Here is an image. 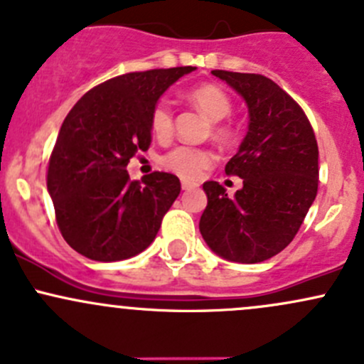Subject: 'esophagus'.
Masks as SVG:
<instances>
[{"label":"esophagus","instance_id":"34e87169","mask_svg":"<svg viewBox=\"0 0 364 364\" xmlns=\"http://www.w3.org/2000/svg\"><path fill=\"white\" fill-rule=\"evenodd\" d=\"M194 187H198V183L189 182V181H182V189L183 191H191V189H194Z\"/></svg>","mask_w":364,"mask_h":364}]
</instances>
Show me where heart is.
I'll use <instances>...</instances> for the list:
<instances>
[{"label": "heart", "instance_id": "1", "mask_svg": "<svg viewBox=\"0 0 364 364\" xmlns=\"http://www.w3.org/2000/svg\"><path fill=\"white\" fill-rule=\"evenodd\" d=\"M186 98L194 107L200 108L210 121H213L212 133L217 140L228 141L235 136L233 124L223 121L230 114L231 108H233L231 98L223 89L213 84H203L187 91ZM151 131L159 140L170 138L171 131H173V110H171V105L166 100H159L154 105V108H152ZM161 163L168 170L173 171V173L181 175L182 178L194 181V178L201 177L203 171L208 170L215 163V156H213V152L210 149L205 147L177 145V147H173L161 157Z\"/></svg>", "mask_w": 364, "mask_h": 364}]
</instances>
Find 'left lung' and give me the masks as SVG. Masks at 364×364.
I'll use <instances>...</instances> for the list:
<instances>
[{"label": "left lung", "instance_id": "8db88e82", "mask_svg": "<svg viewBox=\"0 0 364 364\" xmlns=\"http://www.w3.org/2000/svg\"><path fill=\"white\" fill-rule=\"evenodd\" d=\"M249 107V131L226 164L243 178L233 196L219 182H205L208 203L201 237L220 257L261 263L286 249L298 233L319 186V149L303 108L257 73L213 70Z\"/></svg>", "mask_w": 364, "mask_h": 364}]
</instances>
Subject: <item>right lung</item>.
Returning <instances> with one entry per match:
<instances>
[{
  "label": "right lung",
  "mask_w": 364,
  "mask_h": 364,
  "mask_svg": "<svg viewBox=\"0 0 364 364\" xmlns=\"http://www.w3.org/2000/svg\"><path fill=\"white\" fill-rule=\"evenodd\" d=\"M193 66L119 75L85 92L66 115L52 149L47 189L71 249L95 261H121L154 242L181 181L154 171L131 181L127 163L152 141L151 112Z\"/></svg>",
  "instance_id": "right-lung-1"
}]
</instances>
